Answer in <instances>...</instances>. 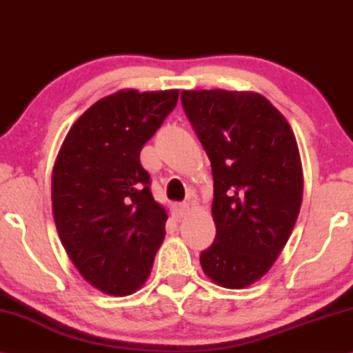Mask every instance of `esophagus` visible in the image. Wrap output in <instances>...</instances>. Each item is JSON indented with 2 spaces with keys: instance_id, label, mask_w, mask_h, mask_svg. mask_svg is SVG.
<instances>
[{
  "instance_id": "esophagus-1",
  "label": "esophagus",
  "mask_w": 353,
  "mask_h": 353,
  "mask_svg": "<svg viewBox=\"0 0 353 353\" xmlns=\"http://www.w3.org/2000/svg\"><path fill=\"white\" fill-rule=\"evenodd\" d=\"M171 210H172V214H174V218L181 219L188 213L190 207H188V204H185V202H176V204H172Z\"/></svg>"
}]
</instances>
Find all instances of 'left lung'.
<instances>
[{
    "instance_id": "left-lung-1",
    "label": "left lung",
    "mask_w": 353,
    "mask_h": 353,
    "mask_svg": "<svg viewBox=\"0 0 353 353\" xmlns=\"http://www.w3.org/2000/svg\"><path fill=\"white\" fill-rule=\"evenodd\" d=\"M181 101L213 172L216 236L201 266L224 288H246L270 271L301 210L296 137L259 93L183 90Z\"/></svg>"
}]
</instances>
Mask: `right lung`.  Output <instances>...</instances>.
I'll return each instance as SVG.
<instances>
[{
    "mask_svg": "<svg viewBox=\"0 0 353 353\" xmlns=\"http://www.w3.org/2000/svg\"><path fill=\"white\" fill-rule=\"evenodd\" d=\"M179 90H121L85 110L65 137L52 170V214L77 271L112 296L146 282L165 238L140 151L174 110Z\"/></svg>",
    "mask_w": 353,
    "mask_h": 353,
    "instance_id": "add662e5",
    "label": "right lung"
}]
</instances>
